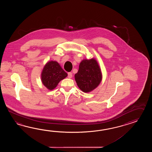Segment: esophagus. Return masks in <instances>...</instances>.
Segmentation results:
<instances>
[{
    "mask_svg": "<svg viewBox=\"0 0 152 152\" xmlns=\"http://www.w3.org/2000/svg\"><path fill=\"white\" fill-rule=\"evenodd\" d=\"M72 77V73L71 72H68V78H71Z\"/></svg>",
    "mask_w": 152,
    "mask_h": 152,
    "instance_id": "esophagus-1",
    "label": "esophagus"
}]
</instances>
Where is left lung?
I'll return each mask as SVG.
<instances>
[{"instance_id": "left-lung-1", "label": "left lung", "mask_w": 152, "mask_h": 152, "mask_svg": "<svg viewBox=\"0 0 152 152\" xmlns=\"http://www.w3.org/2000/svg\"><path fill=\"white\" fill-rule=\"evenodd\" d=\"M75 77L77 86L84 92H90L95 89L102 79L101 70L96 60H83Z\"/></svg>"}]
</instances>
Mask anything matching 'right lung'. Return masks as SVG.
<instances>
[{
  "mask_svg": "<svg viewBox=\"0 0 152 152\" xmlns=\"http://www.w3.org/2000/svg\"><path fill=\"white\" fill-rule=\"evenodd\" d=\"M67 73L58 62L49 61L45 64L41 73L42 84L49 90L54 89L58 83L67 77Z\"/></svg>",
  "mask_w": 152,
  "mask_h": 152,
  "instance_id": "right-lung-1",
  "label": "right lung"
}]
</instances>
